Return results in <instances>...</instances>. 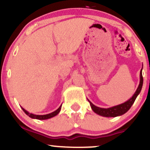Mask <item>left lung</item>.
<instances>
[{"mask_svg": "<svg viewBox=\"0 0 150 150\" xmlns=\"http://www.w3.org/2000/svg\"><path fill=\"white\" fill-rule=\"evenodd\" d=\"M142 85H143V77H142V70H141L140 85H139L137 90H136L135 93L134 94V95L132 96V98H130L128 101H125L123 104L118 105V106H113V107L108 108H99L98 107V106H96L95 105L93 104L90 101H88L89 104H90V106L91 107H92L93 111H94L96 113H97V114L100 115V116L105 117H116L118 116H120V115H123L125 113H126L127 111L130 109V107H131L132 105L133 104L134 101H135L137 95L140 94L141 89H142Z\"/></svg>", "mask_w": 150, "mask_h": 150, "instance_id": "8db88e82", "label": "left lung"}]
</instances>
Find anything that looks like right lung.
Returning a JSON list of instances; mask_svg holds the SVG:
<instances>
[{
	"instance_id": "right-lung-1",
	"label": "right lung",
	"mask_w": 150,
	"mask_h": 150,
	"mask_svg": "<svg viewBox=\"0 0 150 150\" xmlns=\"http://www.w3.org/2000/svg\"><path fill=\"white\" fill-rule=\"evenodd\" d=\"M22 108V110L24 111V112H25L26 114L27 115V116H30V118H36V119H39V120H46V119H49V118H51L53 116H56V115H57L58 113L60 112V111H61V106H60V107L58 108L56 111H53V112L49 113V114H46V115H34V114H32V113H29L28 111H26V110L24 109L23 108Z\"/></svg>"
}]
</instances>
